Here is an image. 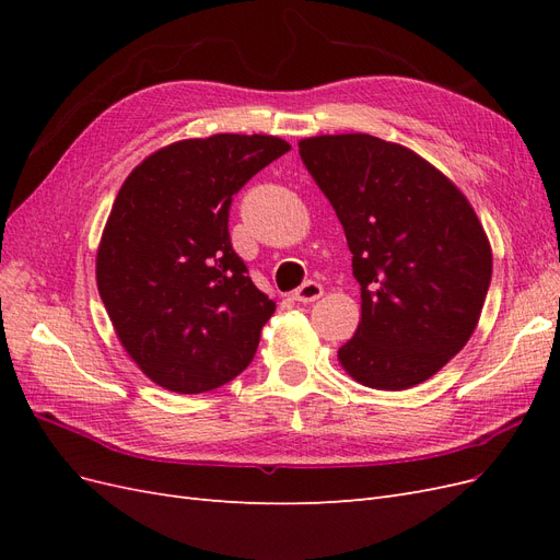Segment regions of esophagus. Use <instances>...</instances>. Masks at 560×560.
I'll return each mask as SVG.
<instances>
[{"instance_id": "1", "label": "esophagus", "mask_w": 560, "mask_h": 560, "mask_svg": "<svg viewBox=\"0 0 560 560\" xmlns=\"http://www.w3.org/2000/svg\"><path fill=\"white\" fill-rule=\"evenodd\" d=\"M322 294H325V290H322V284L308 280V282H303L296 292H292V299H294V301H301V303H313V301H317Z\"/></svg>"}]
</instances>
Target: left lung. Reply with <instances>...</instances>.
Masks as SVG:
<instances>
[{
    "label": "left lung",
    "instance_id": "1",
    "mask_svg": "<svg viewBox=\"0 0 560 560\" xmlns=\"http://www.w3.org/2000/svg\"><path fill=\"white\" fill-rule=\"evenodd\" d=\"M336 210L362 287V315L338 362L358 383L409 389L432 378L479 325L493 273L467 196L413 149L366 132L299 142Z\"/></svg>",
    "mask_w": 560,
    "mask_h": 560
}]
</instances>
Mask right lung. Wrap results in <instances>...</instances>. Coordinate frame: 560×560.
<instances>
[{"instance_id":"obj_1","label":"right lung","mask_w":560,"mask_h":560,"mask_svg":"<svg viewBox=\"0 0 560 560\" xmlns=\"http://www.w3.org/2000/svg\"><path fill=\"white\" fill-rule=\"evenodd\" d=\"M276 135L179 140L126 177L97 245L95 280L130 360L179 395L208 393L252 362L276 313L231 247L235 191L290 151Z\"/></svg>"}]
</instances>
